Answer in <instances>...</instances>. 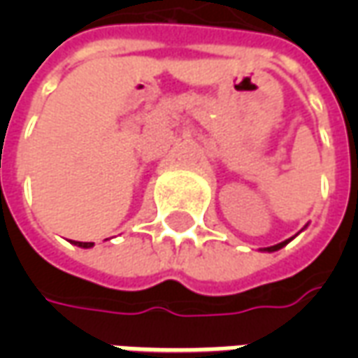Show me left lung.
Segmentation results:
<instances>
[{
  "label": "left lung",
  "mask_w": 358,
  "mask_h": 358,
  "mask_svg": "<svg viewBox=\"0 0 358 358\" xmlns=\"http://www.w3.org/2000/svg\"><path fill=\"white\" fill-rule=\"evenodd\" d=\"M293 238H289V240H285V241H282V243H276V245H270V248H264L263 251H268V253H272V251H278V249H282L284 248V245H287V243H289V241H292Z\"/></svg>",
  "instance_id": "8db88e82"
}]
</instances>
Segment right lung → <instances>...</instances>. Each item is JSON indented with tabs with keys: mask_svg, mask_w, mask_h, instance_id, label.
I'll use <instances>...</instances> for the list:
<instances>
[{
	"mask_svg": "<svg viewBox=\"0 0 358 358\" xmlns=\"http://www.w3.org/2000/svg\"><path fill=\"white\" fill-rule=\"evenodd\" d=\"M74 245H78V248H84V249L94 248V243H92V241H74Z\"/></svg>",
	"mask_w": 358,
	"mask_h": 358,
	"instance_id": "add662e5",
	"label": "right lung"
}]
</instances>
